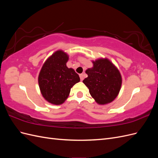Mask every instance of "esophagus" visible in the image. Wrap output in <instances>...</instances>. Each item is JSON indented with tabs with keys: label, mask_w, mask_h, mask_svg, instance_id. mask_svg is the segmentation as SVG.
<instances>
[{
	"label": "esophagus",
	"mask_w": 158,
	"mask_h": 158,
	"mask_svg": "<svg viewBox=\"0 0 158 158\" xmlns=\"http://www.w3.org/2000/svg\"><path fill=\"white\" fill-rule=\"evenodd\" d=\"M79 76H80V80L82 81L84 78V74H80Z\"/></svg>",
	"instance_id": "esophagus-1"
}]
</instances>
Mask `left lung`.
<instances>
[{
	"instance_id": "8db88e82",
	"label": "left lung",
	"mask_w": 158,
	"mask_h": 158,
	"mask_svg": "<svg viewBox=\"0 0 158 158\" xmlns=\"http://www.w3.org/2000/svg\"><path fill=\"white\" fill-rule=\"evenodd\" d=\"M93 63V67L85 71L88 77L83 82L98 103H109L115 99L120 91L122 84L121 74L107 59H98Z\"/></svg>"
}]
</instances>
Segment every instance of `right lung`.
I'll use <instances>...</instances> for the list:
<instances>
[{"label": "right lung", "mask_w": 158, "mask_h": 158, "mask_svg": "<svg viewBox=\"0 0 158 158\" xmlns=\"http://www.w3.org/2000/svg\"><path fill=\"white\" fill-rule=\"evenodd\" d=\"M69 56L62 51L55 52L47 59L38 78L44 98L52 104L60 105L68 98L71 88L80 82L78 74L66 66Z\"/></svg>", "instance_id": "1"}]
</instances>
